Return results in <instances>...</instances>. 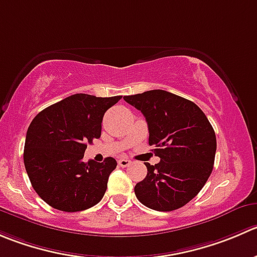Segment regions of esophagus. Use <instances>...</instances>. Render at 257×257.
I'll return each mask as SVG.
<instances>
[{
    "instance_id": "esophagus-1",
    "label": "esophagus",
    "mask_w": 257,
    "mask_h": 257,
    "mask_svg": "<svg viewBox=\"0 0 257 257\" xmlns=\"http://www.w3.org/2000/svg\"><path fill=\"white\" fill-rule=\"evenodd\" d=\"M118 164L119 167H128L131 164V161L128 158H120L118 159Z\"/></svg>"
}]
</instances>
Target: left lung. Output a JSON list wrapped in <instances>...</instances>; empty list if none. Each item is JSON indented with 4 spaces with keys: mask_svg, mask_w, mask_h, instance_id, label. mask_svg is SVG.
Masks as SVG:
<instances>
[{
    "mask_svg": "<svg viewBox=\"0 0 257 257\" xmlns=\"http://www.w3.org/2000/svg\"><path fill=\"white\" fill-rule=\"evenodd\" d=\"M142 111L148 124L149 146L161 162L151 166L134 187L148 208L173 211L198 195L213 169L216 134L207 116L193 101L166 90L124 96Z\"/></svg>",
    "mask_w": 257,
    "mask_h": 257,
    "instance_id": "obj_1",
    "label": "left lung"
}]
</instances>
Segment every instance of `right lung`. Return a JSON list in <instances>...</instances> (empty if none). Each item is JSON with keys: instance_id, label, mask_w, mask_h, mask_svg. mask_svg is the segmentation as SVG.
Wrapping results in <instances>:
<instances>
[{"instance_id": "right-lung-1", "label": "right lung", "mask_w": 257, "mask_h": 257, "mask_svg": "<svg viewBox=\"0 0 257 257\" xmlns=\"http://www.w3.org/2000/svg\"><path fill=\"white\" fill-rule=\"evenodd\" d=\"M120 99L74 94L40 111L31 121L24 163L32 187L47 205L78 212L100 202L116 161L108 157L99 163L83 158L86 144L100 138L105 111Z\"/></svg>"}]
</instances>
